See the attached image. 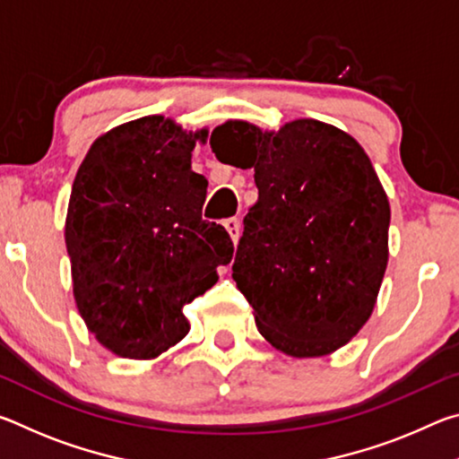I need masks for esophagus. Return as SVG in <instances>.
Listing matches in <instances>:
<instances>
[{
    "mask_svg": "<svg viewBox=\"0 0 459 459\" xmlns=\"http://www.w3.org/2000/svg\"><path fill=\"white\" fill-rule=\"evenodd\" d=\"M224 227H227L229 235L232 238V243H238V237H240V219L238 216H230V219L224 221Z\"/></svg>",
    "mask_w": 459,
    "mask_h": 459,
    "instance_id": "34e87169",
    "label": "esophagus"
}]
</instances>
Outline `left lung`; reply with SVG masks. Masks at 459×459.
Wrapping results in <instances>:
<instances>
[{"label":"left lung","mask_w":459,"mask_h":459,"mask_svg":"<svg viewBox=\"0 0 459 459\" xmlns=\"http://www.w3.org/2000/svg\"><path fill=\"white\" fill-rule=\"evenodd\" d=\"M211 147L222 164L255 168L232 279L259 332L295 359L338 351L370 317L388 261L391 208L368 155L316 119L277 134L227 121Z\"/></svg>","instance_id":"1"}]
</instances>
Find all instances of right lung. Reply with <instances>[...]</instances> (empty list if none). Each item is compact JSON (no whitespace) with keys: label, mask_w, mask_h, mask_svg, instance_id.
Instances as JSON below:
<instances>
[{"label":"right lung","mask_w":459,"mask_h":459,"mask_svg":"<svg viewBox=\"0 0 459 459\" xmlns=\"http://www.w3.org/2000/svg\"><path fill=\"white\" fill-rule=\"evenodd\" d=\"M206 129L150 115L107 131L76 172L66 251L76 307L123 359H155L190 330L184 306L232 259L224 227L202 219L208 180L192 172Z\"/></svg>","instance_id":"right-lung-1"}]
</instances>
